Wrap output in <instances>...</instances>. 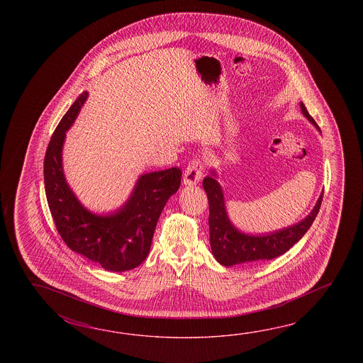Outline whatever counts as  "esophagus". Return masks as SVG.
<instances>
[{"label":"esophagus","instance_id":"obj_1","mask_svg":"<svg viewBox=\"0 0 363 363\" xmlns=\"http://www.w3.org/2000/svg\"><path fill=\"white\" fill-rule=\"evenodd\" d=\"M202 170H203V166L200 161H192V162L188 164L186 170L184 172V184L185 185H196L200 182L202 178Z\"/></svg>","mask_w":363,"mask_h":363}]
</instances>
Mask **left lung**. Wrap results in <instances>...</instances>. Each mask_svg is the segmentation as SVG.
I'll use <instances>...</instances> for the list:
<instances>
[{"mask_svg":"<svg viewBox=\"0 0 363 363\" xmlns=\"http://www.w3.org/2000/svg\"><path fill=\"white\" fill-rule=\"evenodd\" d=\"M302 114L308 118V122L319 127L315 121L308 114L305 105L300 102ZM203 189L208 194V230H210V247L211 253L222 266L230 267L240 263L261 262L274 259L279 255H284L286 250L294 247L297 241L308 232L310 225L314 222L316 214L320 208L323 200V192L320 193L315 206L306 218L298 223L288 225L281 230L249 235L236 228L227 214L224 193L222 185L218 182L216 169L210 170V175L202 182Z\"/></svg>","mask_w":363,"mask_h":363,"instance_id":"left-lung-1","label":"left lung"}]
</instances>
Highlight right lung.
I'll list each match as a JSON object with an SVG mask.
<instances>
[{"label": "right lung", "instance_id": "right-lung-1", "mask_svg": "<svg viewBox=\"0 0 363 363\" xmlns=\"http://www.w3.org/2000/svg\"><path fill=\"white\" fill-rule=\"evenodd\" d=\"M88 92L71 105L57 125L44 160L48 205L55 227L66 245L102 269L123 272L145 261L155 225L166 202L178 192L182 171L178 167L140 175L123 205L106 214H94L77 200L65 177L62 150L66 132L75 122Z\"/></svg>", "mask_w": 363, "mask_h": 363}]
</instances>
